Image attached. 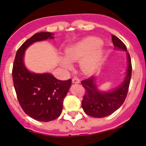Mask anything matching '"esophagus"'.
I'll return each mask as SVG.
<instances>
[{
	"mask_svg": "<svg viewBox=\"0 0 146 146\" xmlns=\"http://www.w3.org/2000/svg\"><path fill=\"white\" fill-rule=\"evenodd\" d=\"M72 82L75 84H78L80 83V80H79V78H77V77H73V79H72Z\"/></svg>",
	"mask_w": 146,
	"mask_h": 146,
	"instance_id": "34e87169",
	"label": "esophagus"
}]
</instances>
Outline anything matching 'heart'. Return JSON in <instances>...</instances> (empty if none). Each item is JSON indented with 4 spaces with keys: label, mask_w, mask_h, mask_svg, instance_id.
Segmentation results:
<instances>
[{
    "label": "heart",
    "mask_w": 146,
    "mask_h": 146,
    "mask_svg": "<svg viewBox=\"0 0 146 146\" xmlns=\"http://www.w3.org/2000/svg\"><path fill=\"white\" fill-rule=\"evenodd\" d=\"M102 40L89 36L74 43L65 50L66 58L62 59V64L66 69L72 68L71 62L80 60V66L84 72L92 73L97 70L102 58Z\"/></svg>",
    "instance_id": "b5f03b06"
}]
</instances>
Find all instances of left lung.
I'll use <instances>...</instances> for the list:
<instances>
[{"mask_svg": "<svg viewBox=\"0 0 146 146\" xmlns=\"http://www.w3.org/2000/svg\"><path fill=\"white\" fill-rule=\"evenodd\" d=\"M112 42L116 49L127 50L126 45L115 35H111ZM128 68L125 80L118 87L109 92H100L95 84V77L82 81L85 93L82 101L84 111L93 117H104L111 115L123 104L127 96L131 77V57L127 53Z\"/></svg>", "mask_w": 146, "mask_h": 146, "instance_id": "8db88e82", "label": "left lung"}]
</instances>
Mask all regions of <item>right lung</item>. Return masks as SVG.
I'll return each instance as SVG.
<instances>
[{"mask_svg":"<svg viewBox=\"0 0 146 146\" xmlns=\"http://www.w3.org/2000/svg\"><path fill=\"white\" fill-rule=\"evenodd\" d=\"M52 33H36L17 50L12 68V78L17 100L25 113L35 120L48 122L61 115L63 101L71 86V79L61 81L50 73L36 74L26 69L24 52L35 42L53 39Z\"/></svg>","mask_w":146,"mask_h":146,"instance_id":"obj_1","label":"right lung"}]
</instances>
